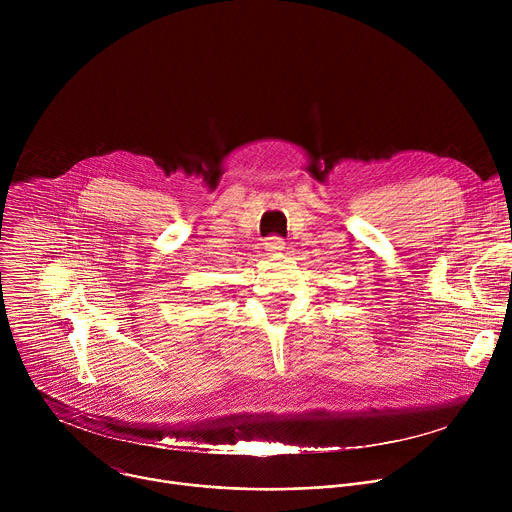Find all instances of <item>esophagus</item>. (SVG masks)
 Listing matches in <instances>:
<instances>
[{"instance_id": "34e87169", "label": "esophagus", "mask_w": 512, "mask_h": 512, "mask_svg": "<svg viewBox=\"0 0 512 512\" xmlns=\"http://www.w3.org/2000/svg\"><path fill=\"white\" fill-rule=\"evenodd\" d=\"M263 245H265L267 251H283V249H285L283 239H281V237H275V235H273V237H267Z\"/></svg>"}]
</instances>
